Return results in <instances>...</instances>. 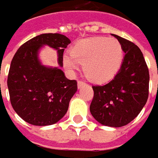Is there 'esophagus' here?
I'll use <instances>...</instances> for the list:
<instances>
[{
  "instance_id": "esophagus-1",
  "label": "esophagus",
  "mask_w": 158,
  "mask_h": 158,
  "mask_svg": "<svg viewBox=\"0 0 158 158\" xmlns=\"http://www.w3.org/2000/svg\"><path fill=\"white\" fill-rule=\"evenodd\" d=\"M83 85H85V82L82 81H77V86H78V88L80 89V88H81V87L83 86Z\"/></svg>"
}]
</instances>
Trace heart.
<instances>
[{
  "label": "heart",
  "mask_w": 158,
  "mask_h": 158,
  "mask_svg": "<svg viewBox=\"0 0 158 158\" xmlns=\"http://www.w3.org/2000/svg\"><path fill=\"white\" fill-rule=\"evenodd\" d=\"M123 58V49L114 38L90 37L77 42L71 54L63 56V65L68 70L75 72L83 64V72L90 81L105 82L116 75Z\"/></svg>",
  "instance_id": "heart-1"
}]
</instances>
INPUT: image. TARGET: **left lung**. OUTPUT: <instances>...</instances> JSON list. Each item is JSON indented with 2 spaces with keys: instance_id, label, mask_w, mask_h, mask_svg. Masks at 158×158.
Segmentation results:
<instances>
[{
  "instance_id": "1",
  "label": "left lung",
  "mask_w": 158,
  "mask_h": 158,
  "mask_svg": "<svg viewBox=\"0 0 158 158\" xmlns=\"http://www.w3.org/2000/svg\"><path fill=\"white\" fill-rule=\"evenodd\" d=\"M123 46L124 56L115 77L102 86H93L89 107L93 117L101 124L119 128L134 120L149 96L150 75L140 48L133 42L111 34Z\"/></svg>"
}]
</instances>
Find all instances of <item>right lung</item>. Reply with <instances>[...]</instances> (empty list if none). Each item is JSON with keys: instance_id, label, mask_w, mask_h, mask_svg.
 <instances>
[{"instance_id": "add662e5", "label": "right lung", "mask_w": 158, "mask_h": 158, "mask_svg": "<svg viewBox=\"0 0 158 158\" xmlns=\"http://www.w3.org/2000/svg\"><path fill=\"white\" fill-rule=\"evenodd\" d=\"M70 40L61 34H42L22 44L14 56L7 77L13 109L25 122L52 125L67 113L77 90L76 80H69L61 69L64 48ZM48 46L57 51L59 67L43 65L40 50Z\"/></svg>"}]
</instances>
